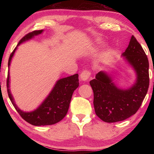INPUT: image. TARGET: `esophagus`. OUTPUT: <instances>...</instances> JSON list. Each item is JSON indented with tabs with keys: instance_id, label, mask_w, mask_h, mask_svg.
Listing matches in <instances>:
<instances>
[{
	"instance_id": "esophagus-1",
	"label": "esophagus",
	"mask_w": 154,
	"mask_h": 154,
	"mask_svg": "<svg viewBox=\"0 0 154 154\" xmlns=\"http://www.w3.org/2000/svg\"><path fill=\"white\" fill-rule=\"evenodd\" d=\"M90 75H91V72L90 71H88V70H85V71H82V73H81L80 78L82 81L85 82V81H87L88 79H89Z\"/></svg>"
}]
</instances>
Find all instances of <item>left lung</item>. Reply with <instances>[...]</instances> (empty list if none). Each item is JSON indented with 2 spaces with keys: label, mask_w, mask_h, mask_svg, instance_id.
Listing matches in <instances>:
<instances>
[{
  "label": "left lung",
  "mask_w": 154,
  "mask_h": 154,
  "mask_svg": "<svg viewBox=\"0 0 154 154\" xmlns=\"http://www.w3.org/2000/svg\"><path fill=\"white\" fill-rule=\"evenodd\" d=\"M122 56L134 69L137 80L128 89L116 86L104 71L90 82L94 92V106L99 118L108 123L123 121L139 110L149 85V61L141 45L132 35Z\"/></svg>",
  "instance_id": "left-lung-1"
}]
</instances>
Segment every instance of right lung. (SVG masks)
<instances>
[{
  "mask_svg": "<svg viewBox=\"0 0 154 154\" xmlns=\"http://www.w3.org/2000/svg\"><path fill=\"white\" fill-rule=\"evenodd\" d=\"M43 30L33 31L27 34L20 41L17 47L10 55L8 62L9 69L12 57L14 56L17 46L26 41L31 39L34 37V36L40 35L43 32ZM78 76V74H75L71 76L59 79L42 104L35 111L31 112L22 111L15 105L14 99L9 90V71H8L7 79V92L13 105L25 121L34 126L52 125L61 121L66 115L72 93L79 86V83Z\"/></svg>",
  "mask_w": 154,
  "mask_h": 154,
  "instance_id": "obj_1",
  "label": "right lung"
}]
</instances>
